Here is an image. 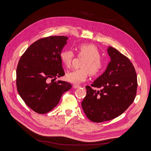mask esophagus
I'll return each mask as SVG.
<instances>
[{
  "instance_id": "34e87169",
  "label": "esophagus",
  "mask_w": 151,
  "mask_h": 151,
  "mask_svg": "<svg viewBox=\"0 0 151 151\" xmlns=\"http://www.w3.org/2000/svg\"><path fill=\"white\" fill-rule=\"evenodd\" d=\"M73 87L74 88H80L81 86L79 85H77V84H73Z\"/></svg>"
}]
</instances>
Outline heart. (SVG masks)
<instances>
[{
	"mask_svg": "<svg viewBox=\"0 0 151 151\" xmlns=\"http://www.w3.org/2000/svg\"><path fill=\"white\" fill-rule=\"evenodd\" d=\"M77 49L78 55L84 56L85 58L81 63V68L70 71L66 76V80L73 83H80L85 81L90 74L93 76L99 75L104 66V62L101 58V52L95 45L81 44ZM74 56V52L70 50H62L60 54L62 63L67 68H70Z\"/></svg>",
	"mask_w": 151,
	"mask_h": 151,
	"instance_id": "b5f03b06",
	"label": "heart"
}]
</instances>
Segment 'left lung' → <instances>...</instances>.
Wrapping results in <instances>:
<instances>
[{"mask_svg":"<svg viewBox=\"0 0 151 151\" xmlns=\"http://www.w3.org/2000/svg\"><path fill=\"white\" fill-rule=\"evenodd\" d=\"M107 52L111 62L91 87L86 86L87 95L82 102L86 116L93 122L120 116L133 103L137 91V76L131 61L112 47L107 48Z\"/></svg>","mask_w":151,"mask_h":151,"instance_id":"8db88e82","label":"left lung"}]
</instances>
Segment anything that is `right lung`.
<instances>
[{"label": "right lung", "instance_id": "obj_1", "mask_svg": "<svg viewBox=\"0 0 151 151\" xmlns=\"http://www.w3.org/2000/svg\"><path fill=\"white\" fill-rule=\"evenodd\" d=\"M68 39L63 35L40 39L27 48L19 60L17 90L26 104L35 112L52 111L72 87L65 81H55L65 74L60 54Z\"/></svg>", "mask_w": 151, "mask_h": 151}]
</instances>
